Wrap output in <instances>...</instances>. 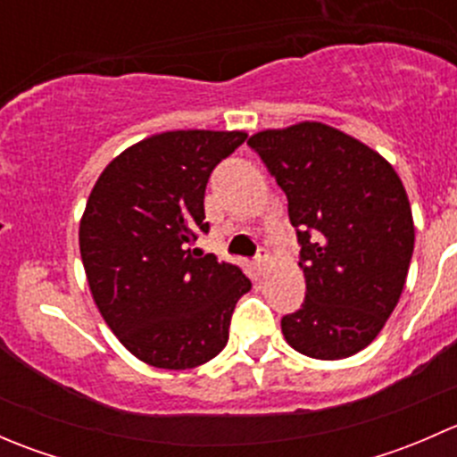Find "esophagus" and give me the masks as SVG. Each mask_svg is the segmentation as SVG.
<instances>
[{"label":"esophagus","mask_w":457,"mask_h":457,"mask_svg":"<svg viewBox=\"0 0 457 457\" xmlns=\"http://www.w3.org/2000/svg\"><path fill=\"white\" fill-rule=\"evenodd\" d=\"M267 258H270V252H267V247H258V254H256V258H254V262H256L258 271H262V270H265V265H267Z\"/></svg>","instance_id":"obj_1"}]
</instances>
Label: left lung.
I'll return each mask as SVG.
<instances>
[{
	"label": "left lung",
	"instance_id": "obj_1",
	"mask_svg": "<svg viewBox=\"0 0 457 457\" xmlns=\"http://www.w3.org/2000/svg\"><path fill=\"white\" fill-rule=\"evenodd\" d=\"M287 196L307 292L280 329L296 352L338 361L365 349L398 305L413 219L395 170L353 137L305 121L247 139Z\"/></svg>",
	"mask_w": 457,
	"mask_h": 457
}]
</instances>
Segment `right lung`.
Returning <instances> with one entry per match:
<instances>
[{
    "mask_svg": "<svg viewBox=\"0 0 457 457\" xmlns=\"http://www.w3.org/2000/svg\"><path fill=\"white\" fill-rule=\"evenodd\" d=\"M245 132L174 130L128 147L101 172L79 225L92 298L123 347L159 370H192L228 345L252 283L192 250L210 174Z\"/></svg>",
    "mask_w": 457,
    "mask_h": 457,
    "instance_id": "obj_1",
    "label": "right lung"
}]
</instances>
